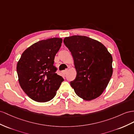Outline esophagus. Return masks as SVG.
<instances>
[{
    "instance_id": "obj_1",
    "label": "esophagus",
    "mask_w": 134,
    "mask_h": 134,
    "mask_svg": "<svg viewBox=\"0 0 134 134\" xmlns=\"http://www.w3.org/2000/svg\"><path fill=\"white\" fill-rule=\"evenodd\" d=\"M68 70H64L63 71V74H64V75H66L67 74V72H68Z\"/></svg>"
}]
</instances>
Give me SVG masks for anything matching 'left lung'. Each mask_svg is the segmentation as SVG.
<instances>
[{"label": "left lung", "mask_w": 134, "mask_h": 134, "mask_svg": "<svg viewBox=\"0 0 134 134\" xmlns=\"http://www.w3.org/2000/svg\"><path fill=\"white\" fill-rule=\"evenodd\" d=\"M74 60L76 77L70 82L79 97L86 101L97 98L108 86L113 74V58L98 41L84 36L63 40Z\"/></svg>", "instance_id": "1"}]
</instances>
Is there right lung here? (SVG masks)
I'll list each match as a JSON object with an SVG mask.
<instances>
[{"label": "right lung", "instance_id": "1", "mask_svg": "<svg viewBox=\"0 0 134 134\" xmlns=\"http://www.w3.org/2000/svg\"><path fill=\"white\" fill-rule=\"evenodd\" d=\"M62 42L60 38L41 40L24 51L17 64L19 82L33 100H51L64 79L55 72L54 58Z\"/></svg>", "mask_w": 134, "mask_h": 134}]
</instances>
